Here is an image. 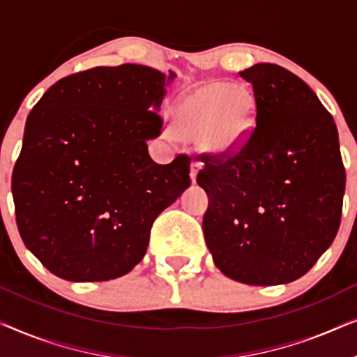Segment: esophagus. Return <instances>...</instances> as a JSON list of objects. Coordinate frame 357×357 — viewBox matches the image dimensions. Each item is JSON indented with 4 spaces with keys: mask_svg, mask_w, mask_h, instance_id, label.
<instances>
[{
    "mask_svg": "<svg viewBox=\"0 0 357 357\" xmlns=\"http://www.w3.org/2000/svg\"><path fill=\"white\" fill-rule=\"evenodd\" d=\"M202 167H203V162H202V160H198V159L192 160V164H190V177H192L193 183L197 182V175H198L199 169H202Z\"/></svg>",
    "mask_w": 357,
    "mask_h": 357,
    "instance_id": "34e87169",
    "label": "esophagus"
}]
</instances>
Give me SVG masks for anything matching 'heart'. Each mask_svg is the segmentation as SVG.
Segmentation results:
<instances>
[{
	"mask_svg": "<svg viewBox=\"0 0 357 357\" xmlns=\"http://www.w3.org/2000/svg\"><path fill=\"white\" fill-rule=\"evenodd\" d=\"M257 121L252 92L238 84L211 81L185 92L172 110V131L198 143L204 153L229 154L250 138Z\"/></svg>",
	"mask_w": 357,
	"mask_h": 357,
	"instance_id": "obj_1",
	"label": "heart"
}]
</instances>
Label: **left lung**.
I'll return each mask as SVG.
<instances>
[{
    "label": "left lung",
    "mask_w": 357,
    "mask_h": 357,
    "mask_svg": "<svg viewBox=\"0 0 357 357\" xmlns=\"http://www.w3.org/2000/svg\"><path fill=\"white\" fill-rule=\"evenodd\" d=\"M252 86L257 121L241 149L206 155L197 182L208 195L204 241L234 281L299 280L335 241L346 174L338 131L315 92L286 68L238 73Z\"/></svg>",
    "instance_id": "1"
}]
</instances>
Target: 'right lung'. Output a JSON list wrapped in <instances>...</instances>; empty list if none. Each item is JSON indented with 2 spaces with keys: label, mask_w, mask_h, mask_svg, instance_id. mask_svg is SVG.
I'll list each match as a JSON object with an SVG mask.
<instances>
[{
  "label": "right lung",
  "mask_w": 357,
  "mask_h": 357,
  "mask_svg": "<svg viewBox=\"0 0 357 357\" xmlns=\"http://www.w3.org/2000/svg\"><path fill=\"white\" fill-rule=\"evenodd\" d=\"M169 76L97 66L55 82L27 116L13 170L24 243L53 275L109 281L143 260L154 219L190 187V158L155 164Z\"/></svg>",
  "instance_id": "1"
}]
</instances>
